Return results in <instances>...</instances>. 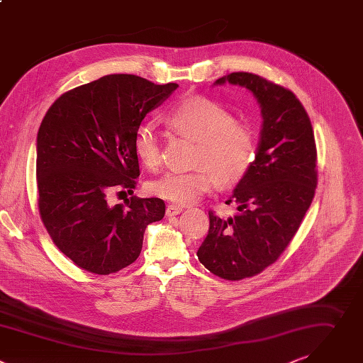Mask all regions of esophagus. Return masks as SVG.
Returning <instances> with one entry per match:
<instances>
[{"mask_svg":"<svg viewBox=\"0 0 363 363\" xmlns=\"http://www.w3.org/2000/svg\"><path fill=\"white\" fill-rule=\"evenodd\" d=\"M183 211V207L180 206H176V204H169L167 208H166V214L170 217V216H176V214H180Z\"/></svg>","mask_w":363,"mask_h":363,"instance_id":"esophagus-1","label":"esophagus"}]
</instances>
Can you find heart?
Segmentation results:
<instances>
[{
  "mask_svg": "<svg viewBox=\"0 0 363 363\" xmlns=\"http://www.w3.org/2000/svg\"><path fill=\"white\" fill-rule=\"evenodd\" d=\"M169 130L197 141L191 172H170L149 184L152 194L177 206L197 201L214 183L229 187L240 183L256 159V134L235 120L223 104L204 96L182 100L164 116ZM134 150L141 164L156 172L163 163L162 135L152 124L138 127Z\"/></svg>",
  "mask_w": 363,
  "mask_h": 363,
  "instance_id": "heart-1",
  "label": "heart"
}]
</instances>
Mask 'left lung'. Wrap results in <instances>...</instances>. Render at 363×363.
I'll list each match as a JSON object with an SVG mask.
<instances>
[{
  "mask_svg": "<svg viewBox=\"0 0 363 363\" xmlns=\"http://www.w3.org/2000/svg\"><path fill=\"white\" fill-rule=\"evenodd\" d=\"M249 89L262 107L256 160L226 203L233 217L208 210L210 228L197 250L201 264L226 280H242L273 264L295 238L318 186V152L311 118L289 89L253 72L217 80Z\"/></svg>",
  "mask_w": 363,
  "mask_h": 363,
  "instance_id": "8db88e82",
  "label": "left lung"
}]
</instances>
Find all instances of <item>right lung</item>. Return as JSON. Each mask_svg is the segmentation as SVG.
Segmentation results:
<instances>
[{"label": "right lung", "instance_id": "obj_1", "mask_svg": "<svg viewBox=\"0 0 363 363\" xmlns=\"http://www.w3.org/2000/svg\"><path fill=\"white\" fill-rule=\"evenodd\" d=\"M177 87L110 74L65 91L45 113L37 135L38 211L54 245L80 269L127 267L140 256L144 230L164 217L159 197L110 204L108 193L135 189V133Z\"/></svg>", "mask_w": 363, "mask_h": 363}]
</instances>
